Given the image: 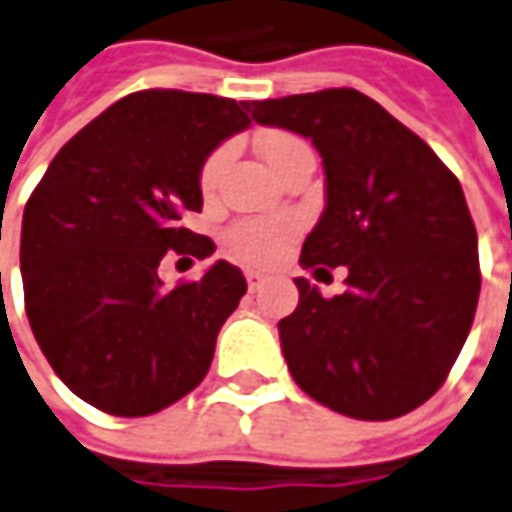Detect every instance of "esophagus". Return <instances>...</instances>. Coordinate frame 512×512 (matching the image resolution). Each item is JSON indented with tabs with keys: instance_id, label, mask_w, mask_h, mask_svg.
<instances>
[{
	"instance_id": "34e87169",
	"label": "esophagus",
	"mask_w": 512,
	"mask_h": 512,
	"mask_svg": "<svg viewBox=\"0 0 512 512\" xmlns=\"http://www.w3.org/2000/svg\"><path fill=\"white\" fill-rule=\"evenodd\" d=\"M245 278H248V290L250 292L262 290V287H264V276H262V273H253V270H250V273H245Z\"/></svg>"
}]
</instances>
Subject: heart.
<instances>
[{"mask_svg": "<svg viewBox=\"0 0 512 512\" xmlns=\"http://www.w3.org/2000/svg\"><path fill=\"white\" fill-rule=\"evenodd\" d=\"M298 144L303 142L290 136V133H270V136H264L262 142H259V150H262V158L270 164V169L278 172V167L284 164V158ZM225 158H228V150L220 147V150H214L206 158V164L200 169V189L206 195L214 192V186L220 181ZM295 234H298V222L290 220V217H262V220H242L231 225L225 242H228L231 256L239 259V262L253 264V267H267V264H276L284 256V250L290 248Z\"/></svg>", "mask_w": 512, "mask_h": 512, "instance_id": "1", "label": "heart"}]
</instances>
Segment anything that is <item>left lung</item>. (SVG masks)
<instances>
[{"label": "left lung", "mask_w": 512, "mask_h": 512, "mask_svg": "<svg viewBox=\"0 0 512 512\" xmlns=\"http://www.w3.org/2000/svg\"><path fill=\"white\" fill-rule=\"evenodd\" d=\"M259 125L301 133L323 158L326 211L303 267H348L323 298L295 278L278 323L292 379L323 407L390 421L421 407L463 351L479 301L477 228L435 150L357 88L250 102Z\"/></svg>", "instance_id": "8db88e82"}]
</instances>
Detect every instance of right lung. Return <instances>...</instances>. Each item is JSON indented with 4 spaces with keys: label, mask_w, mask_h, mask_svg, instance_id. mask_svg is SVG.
<instances>
[{
    "label": "right lung",
    "mask_w": 512,
    "mask_h": 512,
    "mask_svg": "<svg viewBox=\"0 0 512 512\" xmlns=\"http://www.w3.org/2000/svg\"><path fill=\"white\" fill-rule=\"evenodd\" d=\"M248 111L250 102L178 88L128 94L63 144L27 200V320L52 370L91 407L153 415L209 373L248 281L217 262L167 290L158 264L214 253L181 217L203 209V161L248 128Z\"/></svg>",
    "instance_id": "add662e5"
}]
</instances>
